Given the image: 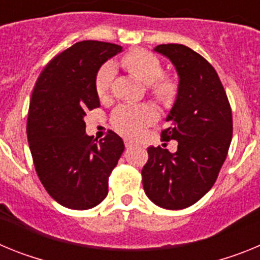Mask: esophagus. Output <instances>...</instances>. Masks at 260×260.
Returning <instances> with one entry per match:
<instances>
[{"mask_svg": "<svg viewBox=\"0 0 260 260\" xmlns=\"http://www.w3.org/2000/svg\"><path fill=\"white\" fill-rule=\"evenodd\" d=\"M125 146H126V148H132V147L134 146V142L128 141V139H125Z\"/></svg>", "mask_w": 260, "mask_h": 260, "instance_id": "obj_1", "label": "esophagus"}]
</instances>
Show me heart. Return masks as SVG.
<instances>
[{
    "mask_svg": "<svg viewBox=\"0 0 260 260\" xmlns=\"http://www.w3.org/2000/svg\"><path fill=\"white\" fill-rule=\"evenodd\" d=\"M126 69L135 77L150 86L151 93L158 100H171L177 91V84L172 78L162 75V66L157 57L147 50L135 49L122 59ZM114 75L112 63H105L96 75L95 88L100 99H105ZM156 119V112L151 105H121L113 112L112 125L117 132L128 138H135L143 133L147 126Z\"/></svg>",
    "mask_w": 260,
    "mask_h": 260,
    "instance_id": "heart-1",
    "label": "heart"
}]
</instances>
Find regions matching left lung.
Returning <instances> with one entry per match:
<instances>
[{"mask_svg":"<svg viewBox=\"0 0 260 260\" xmlns=\"http://www.w3.org/2000/svg\"><path fill=\"white\" fill-rule=\"evenodd\" d=\"M176 68L178 89L165 121V139L178 142L176 152L148 147L142 169L147 197L158 207L182 210L207 194L224 164L233 122L220 78L206 58L182 44L153 48Z\"/></svg>","mask_w":260,"mask_h":260,"instance_id":"obj_1","label":"left lung"}]
</instances>
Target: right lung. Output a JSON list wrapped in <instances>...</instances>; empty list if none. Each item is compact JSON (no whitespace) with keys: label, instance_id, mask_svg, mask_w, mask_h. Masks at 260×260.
Listing matches in <instances>:
<instances>
[{"label":"right lung","instance_id":"right-lung-1","mask_svg":"<svg viewBox=\"0 0 260 260\" xmlns=\"http://www.w3.org/2000/svg\"><path fill=\"white\" fill-rule=\"evenodd\" d=\"M122 47L75 43L41 71L31 96L27 138L36 173L57 203L88 210L108 195V178L125 146L113 132L95 142L86 134L87 112L100 107L95 82L104 62Z\"/></svg>","mask_w":260,"mask_h":260}]
</instances>
